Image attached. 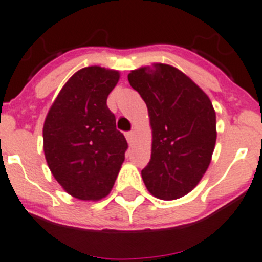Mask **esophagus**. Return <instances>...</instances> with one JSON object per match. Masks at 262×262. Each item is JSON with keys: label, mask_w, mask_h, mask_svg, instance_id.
<instances>
[{"label": "esophagus", "mask_w": 262, "mask_h": 262, "mask_svg": "<svg viewBox=\"0 0 262 262\" xmlns=\"http://www.w3.org/2000/svg\"><path fill=\"white\" fill-rule=\"evenodd\" d=\"M126 139L128 143H133L134 141V133L133 131H129V133H126Z\"/></svg>", "instance_id": "obj_1"}]
</instances>
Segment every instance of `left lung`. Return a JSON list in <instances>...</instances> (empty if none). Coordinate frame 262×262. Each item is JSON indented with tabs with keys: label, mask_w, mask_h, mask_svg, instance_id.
I'll return each instance as SVG.
<instances>
[{
	"label": "left lung",
	"mask_w": 262,
	"mask_h": 262,
	"mask_svg": "<svg viewBox=\"0 0 262 262\" xmlns=\"http://www.w3.org/2000/svg\"><path fill=\"white\" fill-rule=\"evenodd\" d=\"M147 104L152 155L141 177L161 200H175L195 188L212 160L215 112L206 93L175 67L155 63L128 74Z\"/></svg>",
	"instance_id": "obj_1"
}]
</instances>
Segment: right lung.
Returning <instances> with one entry per match:
<instances>
[{"label":"right lung","instance_id":"obj_1","mask_svg":"<svg viewBox=\"0 0 262 262\" xmlns=\"http://www.w3.org/2000/svg\"><path fill=\"white\" fill-rule=\"evenodd\" d=\"M119 73L100 66L74 74L48 112L44 153L56 181L79 200L109 195L127 150L106 100Z\"/></svg>","mask_w":262,"mask_h":262}]
</instances>
